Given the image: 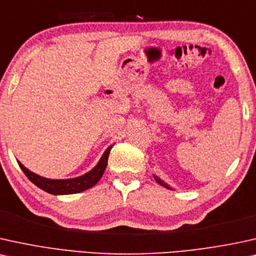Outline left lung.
Wrapping results in <instances>:
<instances>
[{
    "mask_svg": "<svg viewBox=\"0 0 256 256\" xmlns=\"http://www.w3.org/2000/svg\"><path fill=\"white\" fill-rule=\"evenodd\" d=\"M154 180H156V182H157L158 184H160L162 186H166V189H170V190H172V188H171L170 186H168V184H166V182H163V180H162L160 178H158L157 176H154Z\"/></svg>",
    "mask_w": 256,
    "mask_h": 256,
    "instance_id": "8db88e82",
    "label": "left lung"
}]
</instances>
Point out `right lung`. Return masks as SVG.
Returning <instances> with one entry per match:
<instances>
[{
    "instance_id": "add662e5",
    "label": "right lung",
    "mask_w": 256,
    "mask_h": 256,
    "mask_svg": "<svg viewBox=\"0 0 256 256\" xmlns=\"http://www.w3.org/2000/svg\"><path fill=\"white\" fill-rule=\"evenodd\" d=\"M113 145L106 148L98 164L88 172L82 174V176L76 177V178H67V180H50L46 178V177L38 176V174L32 172L28 170L24 164L18 162V166L24 171L26 176L28 177L30 182H33L35 186L40 188V189L44 190L48 194L52 195H70V194L82 192L84 190L90 189V188L94 186L99 180L102 178V174L108 166V160L110 151H111Z\"/></svg>"
}]
</instances>
